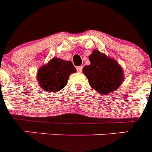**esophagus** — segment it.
<instances>
[{"label": "esophagus", "instance_id": "34e87169", "mask_svg": "<svg viewBox=\"0 0 152 152\" xmlns=\"http://www.w3.org/2000/svg\"><path fill=\"white\" fill-rule=\"evenodd\" d=\"M82 68H83L82 66H78L76 68V69H77V72H82Z\"/></svg>", "mask_w": 152, "mask_h": 152}]
</instances>
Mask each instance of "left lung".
Here are the masks:
<instances>
[{"mask_svg": "<svg viewBox=\"0 0 152 152\" xmlns=\"http://www.w3.org/2000/svg\"><path fill=\"white\" fill-rule=\"evenodd\" d=\"M91 64L83 68V73L91 87L100 94H108L119 88L123 81L122 67L100 51L94 50L89 56Z\"/></svg>", "mask_w": 152, "mask_h": 152, "instance_id": "left-lung-1", "label": "left lung"}]
</instances>
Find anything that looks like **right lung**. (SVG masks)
Returning <instances> with one entry per match:
<instances>
[{"instance_id": "obj_1", "label": "right lung", "mask_w": 152, "mask_h": 152, "mask_svg": "<svg viewBox=\"0 0 152 152\" xmlns=\"http://www.w3.org/2000/svg\"><path fill=\"white\" fill-rule=\"evenodd\" d=\"M76 72L72 61L53 58L42 66L37 73V80L42 89L57 92L67 85L70 75Z\"/></svg>"}]
</instances>
